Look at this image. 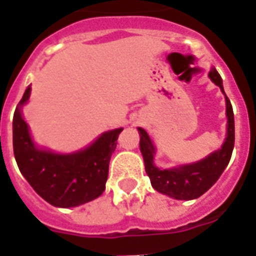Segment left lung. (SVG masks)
Here are the masks:
<instances>
[{
  "instance_id": "1",
  "label": "left lung",
  "mask_w": 256,
  "mask_h": 256,
  "mask_svg": "<svg viewBox=\"0 0 256 256\" xmlns=\"http://www.w3.org/2000/svg\"><path fill=\"white\" fill-rule=\"evenodd\" d=\"M208 78L214 82L225 96L226 102V137L220 150L211 152L203 159L193 163L177 164L162 168L155 163L156 146L148 133L138 128L140 150L144 158L145 172L152 184V188L162 194L176 200H193L200 198L203 193L214 185L224 172L230 160L234 146V115L229 98L226 97L222 78L214 67H211Z\"/></svg>"
}]
</instances>
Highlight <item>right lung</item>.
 Wrapping results in <instances>:
<instances>
[{"label":"right lung","mask_w":256,"mask_h":256,"mask_svg":"<svg viewBox=\"0 0 256 256\" xmlns=\"http://www.w3.org/2000/svg\"><path fill=\"white\" fill-rule=\"evenodd\" d=\"M30 94L31 84L14 115V154L23 177L45 202L60 208L78 207L101 196L110 159L123 128L101 133L82 150L54 152L36 144L23 118V106Z\"/></svg>","instance_id":"obj_1"}]
</instances>
